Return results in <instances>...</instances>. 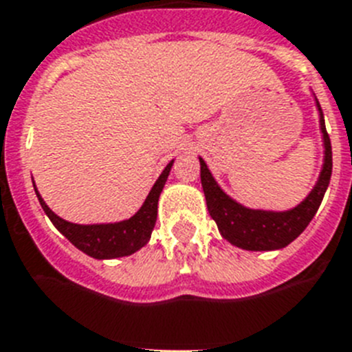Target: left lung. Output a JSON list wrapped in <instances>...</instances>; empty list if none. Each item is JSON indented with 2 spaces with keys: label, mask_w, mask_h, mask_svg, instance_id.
Here are the masks:
<instances>
[{
  "label": "left lung",
  "mask_w": 352,
  "mask_h": 352,
  "mask_svg": "<svg viewBox=\"0 0 352 352\" xmlns=\"http://www.w3.org/2000/svg\"><path fill=\"white\" fill-rule=\"evenodd\" d=\"M317 108L320 111V131H322L324 148H326L322 172H320L317 186L311 189V193L292 210L267 212V210H253L239 206L237 201L223 193L210 175L204 159H200V179L204 193H206L207 209L228 243L243 250H252V252L280 250L292 243L316 216L324 193L328 189L333 170L331 142L324 125L322 109L319 102H317Z\"/></svg>",
  "instance_id": "obj_1"
}]
</instances>
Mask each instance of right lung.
Here are the masks:
<instances>
[{"instance_id": "right-lung-1", "label": "right lung", "mask_w": 352, "mask_h": 352, "mask_svg": "<svg viewBox=\"0 0 352 352\" xmlns=\"http://www.w3.org/2000/svg\"><path fill=\"white\" fill-rule=\"evenodd\" d=\"M173 161L168 163L163 173L159 175L157 182L151 189V193L146 197L142 209L134 214L133 218L120 223H109V225H76V223H69L65 219L58 218L56 214L45 206V201L42 200L36 188L35 193L38 197L42 209L47 214V218L53 221L54 227L62 232L70 243L74 244L76 248L94 256V258H117V256H125L138 252L151 239L155 219H157L159 195L163 191Z\"/></svg>"}]
</instances>
